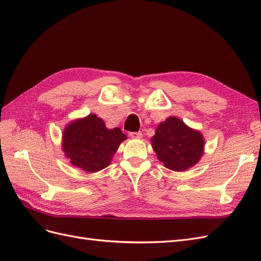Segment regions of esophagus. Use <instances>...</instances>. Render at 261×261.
<instances>
[{
  "mask_svg": "<svg viewBox=\"0 0 261 261\" xmlns=\"http://www.w3.org/2000/svg\"><path fill=\"white\" fill-rule=\"evenodd\" d=\"M129 137L134 138V139H139V138L143 137V134H141L140 132H136V133L132 132V133H129Z\"/></svg>",
  "mask_w": 261,
  "mask_h": 261,
  "instance_id": "esophagus-1",
  "label": "esophagus"
}]
</instances>
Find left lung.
Wrapping results in <instances>:
<instances>
[{"instance_id":"left-lung-1","label":"left lung","mask_w":261,"mask_h":261,"mask_svg":"<svg viewBox=\"0 0 261 261\" xmlns=\"http://www.w3.org/2000/svg\"><path fill=\"white\" fill-rule=\"evenodd\" d=\"M151 146L165 168L183 172L201 159L204 138L199 130L191 128L175 116H170L158 125Z\"/></svg>"}]
</instances>
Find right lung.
<instances>
[{
	"label": "right lung",
	"mask_w": 261,
	"mask_h": 261,
	"mask_svg": "<svg viewBox=\"0 0 261 261\" xmlns=\"http://www.w3.org/2000/svg\"><path fill=\"white\" fill-rule=\"evenodd\" d=\"M121 128L109 129L96 114L77 118L63 130L62 150L74 167L94 173L109 167L122 141Z\"/></svg>",
	"instance_id": "obj_1"
}]
</instances>
